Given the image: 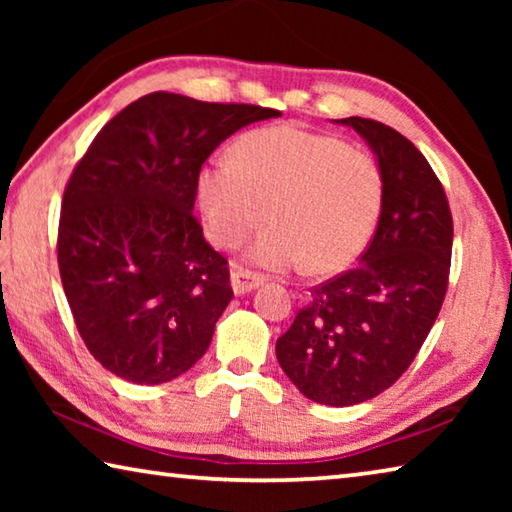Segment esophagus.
<instances>
[{
  "instance_id": "obj_1",
  "label": "esophagus",
  "mask_w": 512,
  "mask_h": 512,
  "mask_svg": "<svg viewBox=\"0 0 512 512\" xmlns=\"http://www.w3.org/2000/svg\"><path fill=\"white\" fill-rule=\"evenodd\" d=\"M262 284H264V277L257 273H250V271H235L230 275V287L237 293V296H241V293L255 291L257 287H262Z\"/></svg>"
}]
</instances>
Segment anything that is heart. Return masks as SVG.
I'll use <instances>...</instances> for the list:
<instances>
[{"label": "heart", "mask_w": 512, "mask_h": 512, "mask_svg": "<svg viewBox=\"0 0 512 512\" xmlns=\"http://www.w3.org/2000/svg\"><path fill=\"white\" fill-rule=\"evenodd\" d=\"M384 178L368 153L298 126L264 128L221 155L198 176V205L216 246L244 241L259 223L273 225L248 246V259L284 271L305 262L311 273L343 271L368 246Z\"/></svg>", "instance_id": "1"}]
</instances>
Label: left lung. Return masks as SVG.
Masks as SVG:
<instances>
[{
	"mask_svg": "<svg viewBox=\"0 0 512 512\" xmlns=\"http://www.w3.org/2000/svg\"><path fill=\"white\" fill-rule=\"evenodd\" d=\"M384 178L379 223L361 264L320 287L275 343L282 370L311 402L352 406L391 388L443 307L454 225L424 155L375 119L348 117Z\"/></svg>",
	"mask_w": 512,
	"mask_h": 512,
	"instance_id": "1",
	"label": "left lung"
}]
</instances>
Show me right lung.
<instances>
[{
    "mask_svg": "<svg viewBox=\"0 0 512 512\" xmlns=\"http://www.w3.org/2000/svg\"><path fill=\"white\" fill-rule=\"evenodd\" d=\"M277 115L153 92L112 117L76 164L60 210V280L81 339L112 375L164 384L210 348L232 289L192 214L198 173L232 133Z\"/></svg>",
    "mask_w": 512,
    "mask_h": 512,
    "instance_id": "1",
    "label": "right lung"
}]
</instances>
